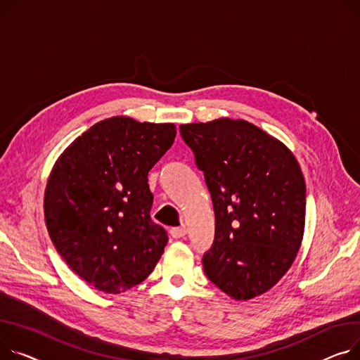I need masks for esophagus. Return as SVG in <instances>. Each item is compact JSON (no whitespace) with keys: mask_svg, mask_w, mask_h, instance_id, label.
<instances>
[{"mask_svg":"<svg viewBox=\"0 0 360 360\" xmlns=\"http://www.w3.org/2000/svg\"><path fill=\"white\" fill-rule=\"evenodd\" d=\"M186 227L185 226H179V227H172L171 229V236L174 237V238H181V237H184L185 234H186Z\"/></svg>","mask_w":360,"mask_h":360,"instance_id":"obj_1","label":"esophagus"}]
</instances>
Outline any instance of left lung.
<instances>
[{"mask_svg": "<svg viewBox=\"0 0 360 360\" xmlns=\"http://www.w3.org/2000/svg\"><path fill=\"white\" fill-rule=\"evenodd\" d=\"M215 214L207 278L234 300L265 294L291 268L305 224V181L285 145L245 120L181 124Z\"/></svg>", "mask_w": 360, "mask_h": 360, "instance_id": "1", "label": "left lung"}]
</instances>
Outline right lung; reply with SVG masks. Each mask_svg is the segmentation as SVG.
<instances>
[{
    "instance_id": "1",
    "label": "right lung",
    "mask_w": 360,
    "mask_h": 360,
    "mask_svg": "<svg viewBox=\"0 0 360 360\" xmlns=\"http://www.w3.org/2000/svg\"><path fill=\"white\" fill-rule=\"evenodd\" d=\"M174 124L111 117L63 152L44 193L46 226L68 266L98 291L145 281L167 243L150 219L148 175L172 146Z\"/></svg>"
}]
</instances>
